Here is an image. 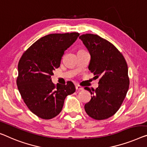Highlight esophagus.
I'll return each instance as SVG.
<instances>
[{"label": "esophagus", "mask_w": 147, "mask_h": 147, "mask_svg": "<svg viewBox=\"0 0 147 147\" xmlns=\"http://www.w3.org/2000/svg\"><path fill=\"white\" fill-rule=\"evenodd\" d=\"M83 89H84V88H83L82 87L80 86H76V90L80 91V90H82Z\"/></svg>", "instance_id": "34e87169"}]
</instances>
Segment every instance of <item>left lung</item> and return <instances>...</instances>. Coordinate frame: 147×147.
Returning <instances> with one entry per match:
<instances>
[{"mask_svg": "<svg viewBox=\"0 0 147 147\" xmlns=\"http://www.w3.org/2000/svg\"><path fill=\"white\" fill-rule=\"evenodd\" d=\"M90 55L88 69L100 78L98 87L88 90L91 100L85 104L88 115L94 119H106L117 112L125 98L129 79L123 56L114 45L98 35L86 34L79 37Z\"/></svg>", "mask_w": 147, "mask_h": 147, "instance_id": "8db88e82", "label": "left lung"}]
</instances>
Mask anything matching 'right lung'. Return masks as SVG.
<instances>
[{"instance_id":"right-lung-1","label":"right lung","mask_w":147,"mask_h":147,"mask_svg":"<svg viewBox=\"0 0 147 147\" xmlns=\"http://www.w3.org/2000/svg\"><path fill=\"white\" fill-rule=\"evenodd\" d=\"M79 35L73 32L43 36L30 46L19 61L18 88L28 108L39 117L49 119L57 115L67 96L76 90L72 82L55 86L51 76L60 67L65 50Z\"/></svg>"}]
</instances>
